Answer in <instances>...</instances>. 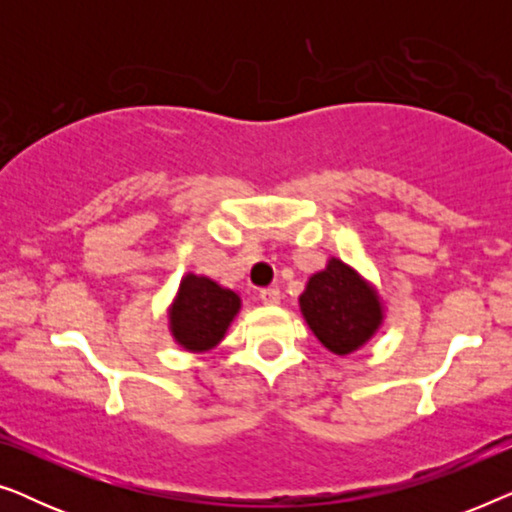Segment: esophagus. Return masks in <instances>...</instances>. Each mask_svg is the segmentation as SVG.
I'll return each mask as SVG.
<instances>
[{
	"label": "esophagus",
	"mask_w": 512,
	"mask_h": 512,
	"mask_svg": "<svg viewBox=\"0 0 512 512\" xmlns=\"http://www.w3.org/2000/svg\"><path fill=\"white\" fill-rule=\"evenodd\" d=\"M258 298H261L263 305H277L279 298H282V293H279V289H275V286H268V289H261Z\"/></svg>",
	"instance_id": "obj_1"
}]
</instances>
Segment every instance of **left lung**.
I'll return each mask as SVG.
<instances>
[{
	"label": "left lung",
	"instance_id": "1",
	"mask_svg": "<svg viewBox=\"0 0 512 512\" xmlns=\"http://www.w3.org/2000/svg\"><path fill=\"white\" fill-rule=\"evenodd\" d=\"M298 303L321 345L338 356L366 345L384 319L377 291L340 258H331L324 270L314 272Z\"/></svg>",
	"mask_w": 512,
	"mask_h": 512
}]
</instances>
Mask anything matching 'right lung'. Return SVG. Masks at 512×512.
<instances>
[{
	"label": "right lung",
	"mask_w": 512,
	"mask_h": 512,
	"mask_svg": "<svg viewBox=\"0 0 512 512\" xmlns=\"http://www.w3.org/2000/svg\"><path fill=\"white\" fill-rule=\"evenodd\" d=\"M240 305L242 300L235 291L188 272L167 314L172 338L186 352H209L223 340Z\"/></svg>",
	"instance_id": "right-lung-1"
}]
</instances>
